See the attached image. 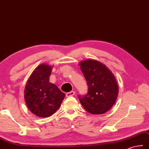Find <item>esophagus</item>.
Masks as SVG:
<instances>
[{"mask_svg":"<svg viewBox=\"0 0 149 149\" xmlns=\"http://www.w3.org/2000/svg\"><path fill=\"white\" fill-rule=\"evenodd\" d=\"M74 94H75V92L72 91L69 92H68V93H66L65 95L66 97H70V96H72V95H74Z\"/></svg>","mask_w":149,"mask_h":149,"instance_id":"obj_1","label":"esophagus"}]
</instances>
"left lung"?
Instances as JSON below:
<instances>
[{"label": "left lung", "mask_w": 149, "mask_h": 149, "mask_svg": "<svg viewBox=\"0 0 149 149\" xmlns=\"http://www.w3.org/2000/svg\"><path fill=\"white\" fill-rule=\"evenodd\" d=\"M88 87L84 97L78 96L85 110L94 115L103 114L113 107L118 94L114 74L101 62L87 59L79 63Z\"/></svg>", "instance_id": "obj_1"}]
</instances>
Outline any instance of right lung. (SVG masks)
Wrapping results in <instances>:
<instances>
[{
    "mask_svg": "<svg viewBox=\"0 0 149 149\" xmlns=\"http://www.w3.org/2000/svg\"><path fill=\"white\" fill-rule=\"evenodd\" d=\"M53 65L41 64L30 76L24 90V99L29 110L38 117H48L61 107L65 94L49 82Z\"/></svg>",
    "mask_w": 149,
    "mask_h": 149,
    "instance_id": "1",
    "label": "right lung"
}]
</instances>
